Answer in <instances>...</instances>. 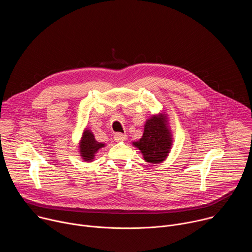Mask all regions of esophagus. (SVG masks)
<instances>
[{"mask_svg":"<svg viewBox=\"0 0 252 252\" xmlns=\"http://www.w3.org/2000/svg\"><path fill=\"white\" fill-rule=\"evenodd\" d=\"M115 137V140L117 141H125L127 139V135L126 133H121V132H118L114 135Z\"/></svg>","mask_w":252,"mask_h":252,"instance_id":"esophagus-1","label":"esophagus"}]
</instances>
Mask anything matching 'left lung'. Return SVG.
<instances>
[{
  "label": "left lung",
  "instance_id": "obj_1",
  "mask_svg": "<svg viewBox=\"0 0 252 252\" xmlns=\"http://www.w3.org/2000/svg\"><path fill=\"white\" fill-rule=\"evenodd\" d=\"M172 140L167 117L160 113L152 116L146 122L141 138L133 141L132 145L140 151L147 162L157 164L167 158L172 147Z\"/></svg>",
  "mask_w": 252,
  "mask_h": 252
}]
</instances>
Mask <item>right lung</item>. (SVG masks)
<instances>
[{"mask_svg":"<svg viewBox=\"0 0 252 252\" xmlns=\"http://www.w3.org/2000/svg\"><path fill=\"white\" fill-rule=\"evenodd\" d=\"M104 146H105L104 143H101L95 140L94 135L93 131H91V129L85 128L79 143L80 155L84 159V161L94 160L95 154L98 152V150H100Z\"/></svg>","mask_w":252,"mask_h":252,"instance_id":"right-lung-1","label":"right lung"}]
</instances>
